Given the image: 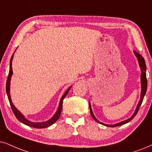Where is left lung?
Returning <instances> with one entry per match:
<instances>
[{
    "instance_id": "1",
    "label": "left lung",
    "mask_w": 152,
    "mask_h": 152,
    "mask_svg": "<svg viewBox=\"0 0 152 152\" xmlns=\"http://www.w3.org/2000/svg\"><path fill=\"white\" fill-rule=\"evenodd\" d=\"M134 54H135V55L136 56V57H137V60H138V62H139L140 69H141V76H140V79H141V94H140V99L139 102H138V104H137V107H136V109H135V112L133 113V114H132V116L130 117V118L127 119V120L124 121L117 123V124H115L114 125L105 124H103V123H102V122H99V121L95 118V115L93 114V110H92L91 104H90V102H89L90 111V114H91L92 117H93V119L96 122L99 123V124H102V125H103V126H107V127H116V126H122V125L126 124H127V123L130 122V121H131L132 119L134 117L136 116V114H137L138 110H139V109H140V107L141 106L144 97H145V94H146V92H147V76H146V70H147V66H146L145 59H144L143 57H142L139 53H137V52L134 51Z\"/></svg>"
}]
</instances>
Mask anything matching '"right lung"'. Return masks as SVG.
<instances>
[{
  "label": "right lung",
  "mask_w": 152,
  "mask_h": 152,
  "mask_svg": "<svg viewBox=\"0 0 152 152\" xmlns=\"http://www.w3.org/2000/svg\"><path fill=\"white\" fill-rule=\"evenodd\" d=\"M14 53H13V55H12V57H11V59H10L9 74H8V76H7V82H6V93H7V97H8L10 104L11 108H12V109L13 113H14L15 116H16V118L18 119V120L20 121L21 123H22V124L26 125V126H30V127L36 128H45L49 127V126H52V125H53L55 121H57L58 120V118H59V116H60L61 111H62V108L63 99H64V97L66 96L67 93H69V91L70 88H72V86L67 89V90L65 92L64 95H62V97H61L58 108H57V110L56 112H55V114H54V116L52 117L50 119L48 120L47 121H44V122H36H36L30 121L29 120H28V119H26V118H25L24 115H23L22 113H21L20 111L15 107V105L13 104V103L12 102V99H11L10 93V80H11V77H12V74H13L12 69V61L13 59V56H14Z\"/></svg>",
  "instance_id": "add662e5"
}]
</instances>
